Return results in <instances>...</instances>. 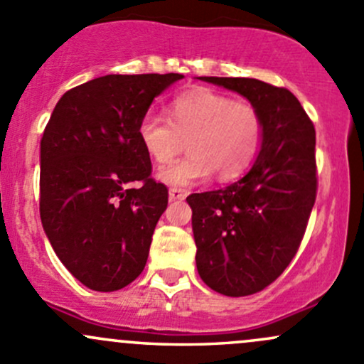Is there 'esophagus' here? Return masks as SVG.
<instances>
[{"label":"esophagus","instance_id":"obj_1","mask_svg":"<svg viewBox=\"0 0 364 364\" xmlns=\"http://www.w3.org/2000/svg\"><path fill=\"white\" fill-rule=\"evenodd\" d=\"M186 197V193H185V190H181V188H171L169 190V198L171 200H183V198Z\"/></svg>","mask_w":364,"mask_h":364}]
</instances>
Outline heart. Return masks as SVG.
Returning <instances> with one entry per match:
<instances>
[{
	"mask_svg": "<svg viewBox=\"0 0 364 364\" xmlns=\"http://www.w3.org/2000/svg\"><path fill=\"white\" fill-rule=\"evenodd\" d=\"M171 122L148 112L139 118L137 139L156 164H169L186 137L190 153L159 172L166 185L185 188L208 178L233 179L250 169L263 139V118L247 101L213 89H193L178 95L169 106Z\"/></svg>",
	"mask_w": 364,
	"mask_h": 364,
	"instance_id": "heart-1",
	"label": "heart"
}]
</instances>
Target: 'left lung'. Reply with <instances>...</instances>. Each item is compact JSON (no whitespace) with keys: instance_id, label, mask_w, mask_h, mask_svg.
Returning a JSON list of instances; mask_svg holds the SVG:
<instances>
[{"instance_id":"left-lung-1","label":"left lung","mask_w":364,"mask_h":364,"mask_svg":"<svg viewBox=\"0 0 364 364\" xmlns=\"http://www.w3.org/2000/svg\"><path fill=\"white\" fill-rule=\"evenodd\" d=\"M200 80L239 92L263 118L251 171L227 188L186 197L200 279L221 294L247 296L284 272L307 230L317 195L316 129L284 87L255 78Z\"/></svg>"}]
</instances>
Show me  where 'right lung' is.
I'll list each match as a JSON object with an SVG mask.
<instances>
[{"label":"right lung","instance_id":"right-lung-1","mask_svg":"<svg viewBox=\"0 0 364 364\" xmlns=\"http://www.w3.org/2000/svg\"><path fill=\"white\" fill-rule=\"evenodd\" d=\"M181 78L99 76L68 90L45 127L41 223L64 267L94 291L125 288L146 265L169 192L151 178L137 124L153 99Z\"/></svg>","mask_w":364,"mask_h":364}]
</instances>
